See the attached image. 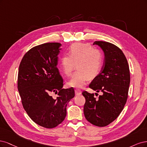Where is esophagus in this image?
I'll use <instances>...</instances> for the list:
<instances>
[{"mask_svg": "<svg viewBox=\"0 0 147 147\" xmlns=\"http://www.w3.org/2000/svg\"><path fill=\"white\" fill-rule=\"evenodd\" d=\"M74 91H75V94H76V95H80V94H81V93H82L81 91H80L79 89H75Z\"/></svg>", "mask_w": 147, "mask_h": 147, "instance_id": "34e87169", "label": "esophagus"}]
</instances>
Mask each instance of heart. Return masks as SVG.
Segmentation results:
<instances>
[{
    "label": "heart",
    "mask_w": 147,
    "mask_h": 147,
    "mask_svg": "<svg viewBox=\"0 0 147 147\" xmlns=\"http://www.w3.org/2000/svg\"><path fill=\"white\" fill-rule=\"evenodd\" d=\"M76 64L78 70L69 80V85L73 87L81 88L88 78H94L100 71L102 65V53L89 45L74 44L70 47L69 55L61 57L60 67L67 76H70Z\"/></svg>",
    "instance_id": "1"
}]
</instances>
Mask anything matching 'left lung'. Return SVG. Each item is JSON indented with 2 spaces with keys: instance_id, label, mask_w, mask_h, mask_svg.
I'll use <instances>...</instances> for the list:
<instances>
[{
  "instance_id": "obj_1",
  "label": "left lung",
  "mask_w": 147,
  "mask_h": 147,
  "mask_svg": "<svg viewBox=\"0 0 147 147\" xmlns=\"http://www.w3.org/2000/svg\"><path fill=\"white\" fill-rule=\"evenodd\" d=\"M105 54L101 70L89 85L97 93L82 92L86 98L84 107L85 117L92 124L103 127L110 124L120 115L126 102L130 84L128 63L122 51L115 45L106 41H94ZM95 93V94H97Z\"/></svg>"
}]
</instances>
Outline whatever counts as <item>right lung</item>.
Here are the masks:
<instances>
[{
    "mask_svg": "<svg viewBox=\"0 0 147 147\" xmlns=\"http://www.w3.org/2000/svg\"><path fill=\"white\" fill-rule=\"evenodd\" d=\"M61 45L47 42L30 49L19 67L18 89L24 109L35 123L53 128L67 115V106L74 97L73 87L63 89L57 67ZM57 93L54 99L50 94Z\"/></svg>",
    "mask_w": 147,
    "mask_h": 147,
    "instance_id": "1",
    "label": "right lung"
}]
</instances>
